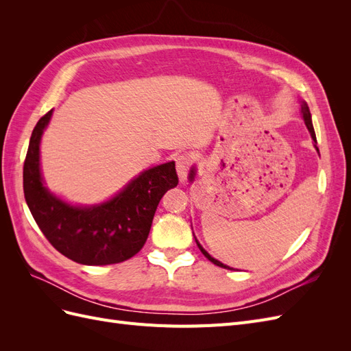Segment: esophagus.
<instances>
[{
	"instance_id": "1",
	"label": "esophagus",
	"mask_w": 351,
	"mask_h": 351,
	"mask_svg": "<svg viewBox=\"0 0 351 351\" xmlns=\"http://www.w3.org/2000/svg\"><path fill=\"white\" fill-rule=\"evenodd\" d=\"M176 164H177V174L180 182H184L187 174H189V169L190 165H192V155L190 154H180L176 156Z\"/></svg>"
}]
</instances>
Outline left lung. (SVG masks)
<instances>
[{
	"label": "left lung",
	"mask_w": 351,
	"mask_h": 351,
	"mask_svg": "<svg viewBox=\"0 0 351 351\" xmlns=\"http://www.w3.org/2000/svg\"><path fill=\"white\" fill-rule=\"evenodd\" d=\"M300 112H302V115H303V120H304V124H306V127H307V130H309V133H311V136H312V139L315 141V143H316V134H315V130H313V124H312V115H311V111H309V107H307V104L306 102H302V110H300ZM315 147H316V145H315ZM316 151L319 152V149H317L316 147ZM195 176H196V171H195V168H192L190 169V176H189V178H190V182H193V178H195ZM196 243H197V246H199V249H200V252L205 254V256L214 263V265H217V267H219V268H226V269H231L230 267H227V265H224L222 262H219V261H217V259H214L210 256V254L200 246L199 244V241L196 240Z\"/></svg>",
	"instance_id": "left-lung-1"
}]
</instances>
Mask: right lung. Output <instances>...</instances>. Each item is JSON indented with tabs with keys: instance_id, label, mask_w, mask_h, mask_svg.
<instances>
[{
	"instance_id": "add662e5",
	"label": "right lung",
	"mask_w": 351,
	"mask_h": 351,
	"mask_svg": "<svg viewBox=\"0 0 351 351\" xmlns=\"http://www.w3.org/2000/svg\"><path fill=\"white\" fill-rule=\"evenodd\" d=\"M52 110L36 123L23 165L26 204L47 240L82 265L120 263L139 252L149 236L159 200L178 184L176 162L146 169L119 195L93 206H73L44 186L39 143Z\"/></svg>"
}]
</instances>
